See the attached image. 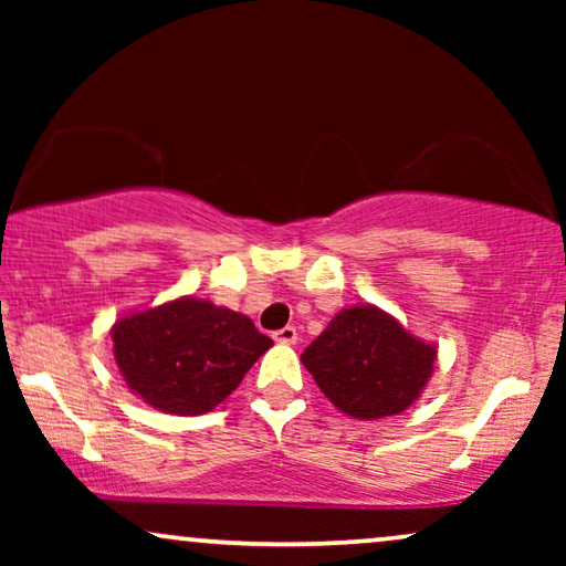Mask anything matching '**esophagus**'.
Instances as JSON below:
<instances>
[{
    "mask_svg": "<svg viewBox=\"0 0 566 566\" xmlns=\"http://www.w3.org/2000/svg\"><path fill=\"white\" fill-rule=\"evenodd\" d=\"M273 337H275V343H281V345H296L298 332H296V327H283V329H277Z\"/></svg>",
    "mask_w": 566,
    "mask_h": 566,
    "instance_id": "1",
    "label": "esophagus"
}]
</instances>
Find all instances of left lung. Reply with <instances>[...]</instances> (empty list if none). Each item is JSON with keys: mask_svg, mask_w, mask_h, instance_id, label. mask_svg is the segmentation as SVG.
<instances>
[{"mask_svg": "<svg viewBox=\"0 0 566 566\" xmlns=\"http://www.w3.org/2000/svg\"><path fill=\"white\" fill-rule=\"evenodd\" d=\"M332 405L358 420L405 412L420 397L436 347L407 335L374 306L339 312L301 355Z\"/></svg>", "mask_w": 566, "mask_h": 566, "instance_id": "1", "label": "left lung"}]
</instances>
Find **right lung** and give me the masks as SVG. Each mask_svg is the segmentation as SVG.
I'll return each mask as SVG.
<instances>
[{
    "mask_svg": "<svg viewBox=\"0 0 566 566\" xmlns=\"http://www.w3.org/2000/svg\"><path fill=\"white\" fill-rule=\"evenodd\" d=\"M270 345L244 314L196 298L126 316L113 327L126 384L146 405L182 417L227 399Z\"/></svg>",
    "mask_w": 566,
    "mask_h": 566,
    "instance_id": "add662e5",
    "label": "right lung"
}]
</instances>
